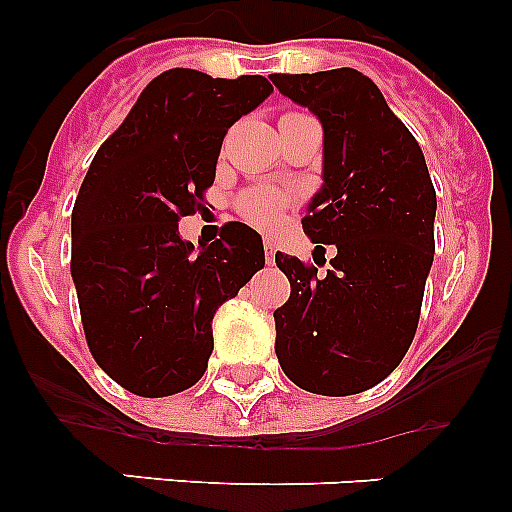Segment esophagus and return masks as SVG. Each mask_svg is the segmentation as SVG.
Here are the masks:
<instances>
[{
  "label": "esophagus",
  "instance_id": "esophagus-1",
  "mask_svg": "<svg viewBox=\"0 0 512 512\" xmlns=\"http://www.w3.org/2000/svg\"><path fill=\"white\" fill-rule=\"evenodd\" d=\"M264 253H266V261H269V264H274V259H277V246H274V241L264 243Z\"/></svg>",
  "mask_w": 512,
  "mask_h": 512
}]
</instances>
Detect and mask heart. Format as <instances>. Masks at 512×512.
<instances>
[{
  "instance_id": "heart-1",
  "label": "heart",
  "mask_w": 512,
  "mask_h": 512,
  "mask_svg": "<svg viewBox=\"0 0 512 512\" xmlns=\"http://www.w3.org/2000/svg\"><path fill=\"white\" fill-rule=\"evenodd\" d=\"M238 210L246 217L251 225L259 228H277L282 223V215L287 210V197L274 189H256V192H246L238 200Z\"/></svg>"
}]
</instances>
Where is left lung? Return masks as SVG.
Here are the masks:
<instances>
[{
  "label": "left lung",
  "instance_id": "1",
  "mask_svg": "<svg viewBox=\"0 0 512 512\" xmlns=\"http://www.w3.org/2000/svg\"><path fill=\"white\" fill-rule=\"evenodd\" d=\"M274 87L323 125V184L302 220L336 246L333 269L277 253L292 292L274 312L277 359L315 395L364 392L408 354L433 264L436 189L423 151L356 69L271 74Z\"/></svg>",
  "mask_w": 512,
  "mask_h": 512
}]
</instances>
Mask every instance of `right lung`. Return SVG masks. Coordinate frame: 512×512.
I'll list each match as a JSON object with an SVG mask.
<instances>
[{"mask_svg": "<svg viewBox=\"0 0 512 512\" xmlns=\"http://www.w3.org/2000/svg\"><path fill=\"white\" fill-rule=\"evenodd\" d=\"M274 92L264 76L171 69L104 140L71 212V277L97 364L140 397L200 382L217 307L264 269L261 235L228 223L194 248L179 220L202 207L235 120Z\"/></svg>", "mask_w": 512, "mask_h": 512, "instance_id": "1", "label": "right lung"}]
</instances>
